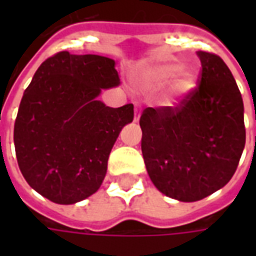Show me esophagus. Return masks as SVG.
I'll return each mask as SVG.
<instances>
[{
  "mask_svg": "<svg viewBox=\"0 0 256 256\" xmlns=\"http://www.w3.org/2000/svg\"><path fill=\"white\" fill-rule=\"evenodd\" d=\"M140 115H141V110H140V106L136 102V114H134V122H138Z\"/></svg>",
  "mask_w": 256,
  "mask_h": 256,
  "instance_id": "34e87169",
  "label": "esophagus"
}]
</instances>
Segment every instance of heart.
<instances>
[{"label":"heart","mask_w":256,"mask_h":256,"mask_svg":"<svg viewBox=\"0 0 256 256\" xmlns=\"http://www.w3.org/2000/svg\"><path fill=\"white\" fill-rule=\"evenodd\" d=\"M155 78L159 84H167L172 80V92L176 96L188 94L196 86V75L186 67L180 68L178 63L163 64L155 71Z\"/></svg>","instance_id":"heart-1"}]
</instances>
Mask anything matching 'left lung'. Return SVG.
<instances>
[{
    "instance_id": "left-lung-1",
    "label": "left lung",
    "mask_w": 256,
    "mask_h": 256,
    "mask_svg": "<svg viewBox=\"0 0 256 256\" xmlns=\"http://www.w3.org/2000/svg\"><path fill=\"white\" fill-rule=\"evenodd\" d=\"M198 56V88L177 106H148L140 118L150 181L180 202H198L224 188L246 145L244 106L230 70L214 53Z\"/></svg>"
}]
</instances>
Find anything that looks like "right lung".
I'll list each match as a JSON object with an SVG mask.
<instances>
[{
    "mask_svg": "<svg viewBox=\"0 0 256 256\" xmlns=\"http://www.w3.org/2000/svg\"><path fill=\"white\" fill-rule=\"evenodd\" d=\"M120 84L112 58L58 52L34 74L20 101L14 130L19 168L31 188L58 204L98 190L111 150L133 104L111 108L101 89Z\"/></svg>",
    "mask_w": 256,
    "mask_h": 256,
    "instance_id": "add662e5",
    "label": "right lung"
}]
</instances>
